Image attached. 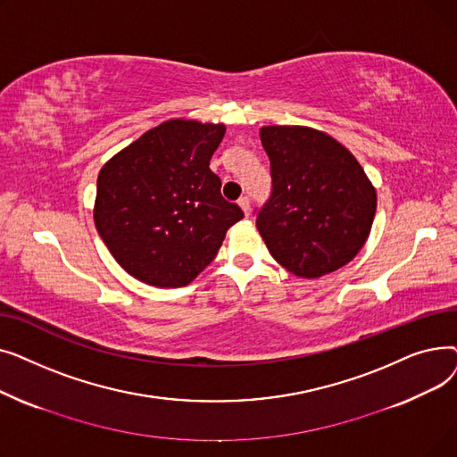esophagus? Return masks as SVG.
<instances>
[{
    "instance_id": "1",
    "label": "esophagus",
    "mask_w": 457,
    "mask_h": 457,
    "mask_svg": "<svg viewBox=\"0 0 457 457\" xmlns=\"http://www.w3.org/2000/svg\"><path fill=\"white\" fill-rule=\"evenodd\" d=\"M238 205H241V209L245 211L246 216H250V200L246 196H243L241 200H238Z\"/></svg>"
}]
</instances>
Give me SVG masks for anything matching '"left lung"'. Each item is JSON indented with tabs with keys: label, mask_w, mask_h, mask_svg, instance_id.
Returning a JSON list of instances; mask_svg holds the SVG:
<instances>
[{
	"label": "left lung",
	"mask_w": 457,
	"mask_h": 457,
	"mask_svg": "<svg viewBox=\"0 0 457 457\" xmlns=\"http://www.w3.org/2000/svg\"><path fill=\"white\" fill-rule=\"evenodd\" d=\"M259 135L272 195L255 226L269 252L305 279L345 267L367 243L376 214V188L361 164L313 128L265 126Z\"/></svg>",
	"instance_id": "left-lung-1"
}]
</instances>
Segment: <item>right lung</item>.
Listing matches in <instances>:
<instances>
[{"instance_id":"right-lung-1","label":"right lung","mask_w":457,"mask_h":457,"mask_svg":"<svg viewBox=\"0 0 457 457\" xmlns=\"http://www.w3.org/2000/svg\"><path fill=\"white\" fill-rule=\"evenodd\" d=\"M224 133V124L166 120L102 166L94 224L135 279L164 289L188 285L245 216L222 198V181L209 168Z\"/></svg>"}]
</instances>
